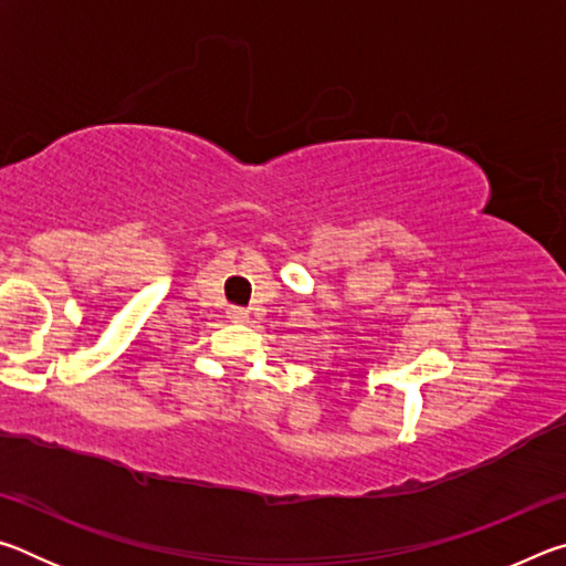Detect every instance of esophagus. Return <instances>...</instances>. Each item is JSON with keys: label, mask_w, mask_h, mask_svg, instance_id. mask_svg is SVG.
Returning a JSON list of instances; mask_svg holds the SVG:
<instances>
[{"label": "esophagus", "mask_w": 566, "mask_h": 566, "mask_svg": "<svg viewBox=\"0 0 566 566\" xmlns=\"http://www.w3.org/2000/svg\"><path fill=\"white\" fill-rule=\"evenodd\" d=\"M227 317H229V322H239V324H242V322L249 319V312L242 310V306H229Z\"/></svg>", "instance_id": "34e87169"}]
</instances>
